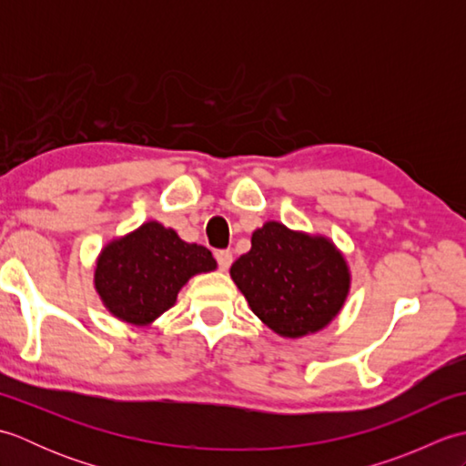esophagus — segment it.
<instances>
[{
	"mask_svg": "<svg viewBox=\"0 0 466 466\" xmlns=\"http://www.w3.org/2000/svg\"><path fill=\"white\" fill-rule=\"evenodd\" d=\"M216 262H218V268L226 272L232 264V252L230 250H218L216 252Z\"/></svg>",
	"mask_w": 466,
	"mask_h": 466,
	"instance_id": "esophagus-1",
	"label": "esophagus"
}]
</instances>
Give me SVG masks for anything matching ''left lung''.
I'll return each instance as SVG.
<instances>
[{
  "mask_svg": "<svg viewBox=\"0 0 466 466\" xmlns=\"http://www.w3.org/2000/svg\"><path fill=\"white\" fill-rule=\"evenodd\" d=\"M230 276L252 312L289 339L324 329L342 309L350 286L342 254L329 240L279 222L252 234L250 252L232 264Z\"/></svg>",
  "mask_w": 466,
  "mask_h": 466,
  "instance_id": "left-lung-1",
  "label": "left lung"
}]
</instances>
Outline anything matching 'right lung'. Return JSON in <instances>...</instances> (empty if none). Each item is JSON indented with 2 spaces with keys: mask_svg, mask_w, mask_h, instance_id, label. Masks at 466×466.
<instances>
[{
  "mask_svg": "<svg viewBox=\"0 0 466 466\" xmlns=\"http://www.w3.org/2000/svg\"><path fill=\"white\" fill-rule=\"evenodd\" d=\"M214 268L216 260L206 246L187 244L170 228L146 222L102 250L96 290L117 319L147 324L174 306L194 274Z\"/></svg>",
  "mask_w": 466,
  "mask_h": 466,
  "instance_id": "obj_1",
  "label": "right lung"
}]
</instances>
